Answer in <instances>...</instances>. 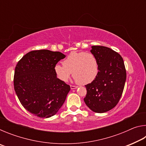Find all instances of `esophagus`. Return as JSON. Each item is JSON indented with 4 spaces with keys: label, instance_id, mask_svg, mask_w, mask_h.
Here are the masks:
<instances>
[{
    "label": "esophagus",
    "instance_id": "34e87169",
    "mask_svg": "<svg viewBox=\"0 0 146 146\" xmlns=\"http://www.w3.org/2000/svg\"><path fill=\"white\" fill-rule=\"evenodd\" d=\"M70 87H71V90H75V89H76V88H78L77 86H71Z\"/></svg>",
    "mask_w": 146,
    "mask_h": 146
}]
</instances>
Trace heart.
Masks as SVG:
<instances>
[{
	"label": "heart",
	"mask_w": 146,
	"mask_h": 146,
	"mask_svg": "<svg viewBox=\"0 0 146 146\" xmlns=\"http://www.w3.org/2000/svg\"><path fill=\"white\" fill-rule=\"evenodd\" d=\"M62 64H56L54 67L56 76L62 82H67L72 72L74 79L78 84H88L95 80L99 71L97 58L91 53L74 51L67 56Z\"/></svg>",
	"instance_id": "b5f03b06"
}]
</instances>
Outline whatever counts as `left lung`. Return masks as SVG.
Instances as JSON below:
<instances>
[{
    "label": "left lung",
    "instance_id": "left-lung-1",
    "mask_svg": "<svg viewBox=\"0 0 146 146\" xmlns=\"http://www.w3.org/2000/svg\"><path fill=\"white\" fill-rule=\"evenodd\" d=\"M91 53L97 57L99 71L92 82L86 85L87 94L84 100L93 112L102 113L115 108L122 95L126 80L123 58L111 49L91 46Z\"/></svg>",
    "mask_w": 146,
    "mask_h": 146
}]
</instances>
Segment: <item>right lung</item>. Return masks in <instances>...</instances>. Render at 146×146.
Returning <instances> with one entry per match:
<instances>
[{
    "label": "right lung",
    "instance_id": "right-lung-1",
    "mask_svg": "<svg viewBox=\"0 0 146 146\" xmlns=\"http://www.w3.org/2000/svg\"><path fill=\"white\" fill-rule=\"evenodd\" d=\"M65 57L59 51L41 49L26 54L17 64L15 91L23 107L36 117H52L65 102L70 86L54 71L58 62Z\"/></svg>",
    "mask_w": 146,
    "mask_h": 146
}]
</instances>
